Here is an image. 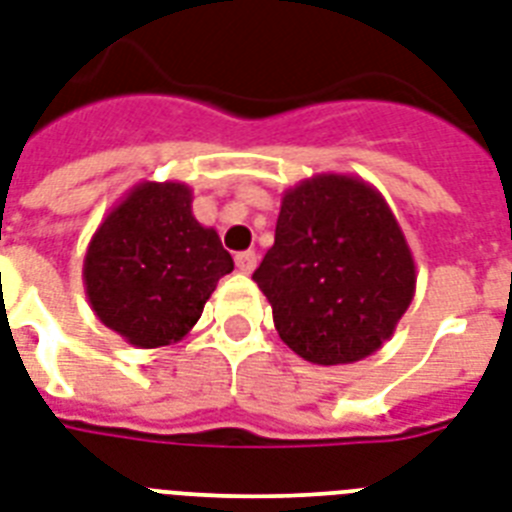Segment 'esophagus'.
<instances>
[{"label": "esophagus", "instance_id": "34e87169", "mask_svg": "<svg viewBox=\"0 0 512 512\" xmlns=\"http://www.w3.org/2000/svg\"><path fill=\"white\" fill-rule=\"evenodd\" d=\"M255 265H257V255L252 252V249H247V252H239V255H236V268H239L241 273H252L255 271Z\"/></svg>", "mask_w": 512, "mask_h": 512}]
</instances>
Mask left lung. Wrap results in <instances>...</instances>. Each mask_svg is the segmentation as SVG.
<instances>
[{"label": "left lung", "mask_w": 512, "mask_h": 512, "mask_svg": "<svg viewBox=\"0 0 512 512\" xmlns=\"http://www.w3.org/2000/svg\"><path fill=\"white\" fill-rule=\"evenodd\" d=\"M276 332L319 366L372 356L414 297L412 249L382 193L324 172L284 191L273 247L252 273Z\"/></svg>", "instance_id": "obj_1"}]
</instances>
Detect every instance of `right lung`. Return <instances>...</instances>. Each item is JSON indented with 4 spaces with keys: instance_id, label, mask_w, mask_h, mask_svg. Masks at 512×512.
I'll return each mask as SVG.
<instances>
[{
    "instance_id": "1",
    "label": "right lung",
    "mask_w": 512,
    "mask_h": 512,
    "mask_svg": "<svg viewBox=\"0 0 512 512\" xmlns=\"http://www.w3.org/2000/svg\"><path fill=\"white\" fill-rule=\"evenodd\" d=\"M185 183L143 180L116 204L84 255V292L108 329L135 348L183 340L233 257L191 212Z\"/></svg>"
}]
</instances>
